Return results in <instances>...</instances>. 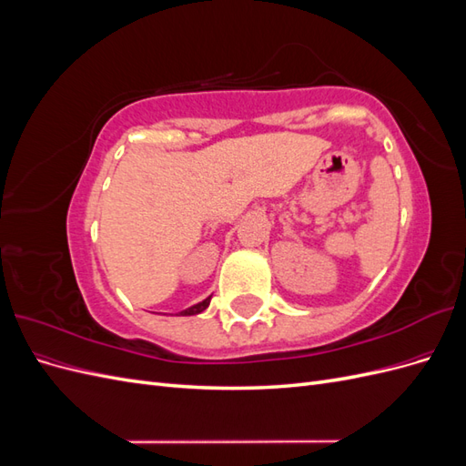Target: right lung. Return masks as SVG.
<instances>
[{
    "mask_svg": "<svg viewBox=\"0 0 466 466\" xmlns=\"http://www.w3.org/2000/svg\"><path fill=\"white\" fill-rule=\"evenodd\" d=\"M209 299H211V298H206L204 301H200V303H196V305L188 307L187 311H180V315H182V317H187V315H198V313H202L204 309L209 305Z\"/></svg>",
    "mask_w": 466,
    "mask_h": 466,
    "instance_id": "right-lung-1",
    "label": "right lung"
}]
</instances>
